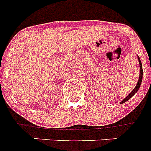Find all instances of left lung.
Returning a JSON list of instances; mask_svg holds the SVG:
<instances>
[{
    "mask_svg": "<svg viewBox=\"0 0 151 151\" xmlns=\"http://www.w3.org/2000/svg\"><path fill=\"white\" fill-rule=\"evenodd\" d=\"M137 57H138V62H139V66H140V73H139V78H138V82H137V85H136V86L134 87V88L132 90V91L129 94H128V96H126V97H125V98H124V99L121 101L120 104H123V103L126 102V101H129L131 97H132V96H134V94L137 93V91H138V89H139L140 86H141V82H142V78H143V69H142V64H141V60H140V57H138V55H137Z\"/></svg>",
    "mask_w": 151,
    "mask_h": 151,
    "instance_id": "8db88e82",
    "label": "left lung"
}]
</instances>
